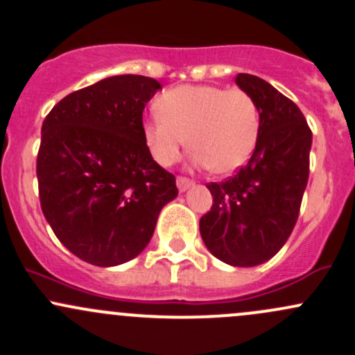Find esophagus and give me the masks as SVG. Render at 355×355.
<instances>
[{
	"mask_svg": "<svg viewBox=\"0 0 355 355\" xmlns=\"http://www.w3.org/2000/svg\"><path fill=\"white\" fill-rule=\"evenodd\" d=\"M193 185V180H190L187 177H178L177 178V187L180 192H185V190L190 189Z\"/></svg>",
	"mask_w": 355,
	"mask_h": 355,
	"instance_id": "1",
	"label": "esophagus"
}]
</instances>
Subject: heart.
Here are the masks:
<instances>
[{"label":"heart","instance_id":"1","mask_svg":"<svg viewBox=\"0 0 355 355\" xmlns=\"http://www.w3.org/2000/svg\"><path fill=\"white\" fill-rule=\"evenodd\" d=\"M156 109L158 114L144 122L143 136L163 166L180 158L189 139L196 165L233 173L248 162L259 141V107L240 88L184 85L163 93Z\"/></svg>","mask_w":355,"mask_h":355}]
</instances>
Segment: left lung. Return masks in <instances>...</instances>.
<instances>
[{
    "label": "left lung",
    "mask_w": 355,
    "mask_h": 355,
    "mask_svg": "<svg viewBox=\"0 0 355 355\" xmlns=\"http://www.w3.org/2000/svg\"><path fill=\"white\" fill-rule=\"evenodd\" d=\"M234 81L259 107V141L236 175L207 184L212 207L199 227L216 259L253 267L272 259L293 233L308 184L313 136L296 103L266 80L240 73Z\"/></svg>",
    "instance_id": "left-lung-1"
}]
</instances>
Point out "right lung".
Returning <instances> with one entry per match:
<instances>
[{
    "label": "right lung",
    "mask_w": 355,
    "mask_h": 355,
    "mask_svg": "<svg viewBox=\"0 0 355 355\" xmlns=\"http://www.w3.org/2000/svg\"><path fill=\"white\" fill-rule=\"evenodd\" d=\"M159 88L139 74L105 78L64 96L42 124L40 207L58 240L92 266L139 255L178 196L143 136L144 107Z\"/></svg>",
    "instance_id": "obj_1"
}]
</instances>
